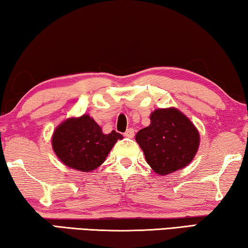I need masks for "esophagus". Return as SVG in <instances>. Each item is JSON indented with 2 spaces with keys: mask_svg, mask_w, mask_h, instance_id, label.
<instances>
[{
  "mask_svg": "<svg viewBox=\"0 0 248 248\" xmlns=\"http://www.w3.org/2000/svg\"><path fill=\"white\" fill-rule=\"evenodd\" d=\"M134 135H135V130L132 128L127 129V130H125V132H124V136H125V137H128V138H132V137H134Z\"/></svg>",
  "mask_w": 248,
  "mask_h": 248,
  "instance_id": "34e87169",
  "label": "esophagus"
}]
</instances>
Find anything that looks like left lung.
<instances>
[{"instance_id":"obj_1","label":"left lung","mask_w":248,"mask_h":248,"mask_svg":"<svg viewBox=\"0 0 248 248\" xmlns=\"http://www.w3.org/2000/svg\"><path fill=\"white\" fill-rule=\"evenodd\" d=\"M146 160L159 175L182 170L197 154L199 132L193 124L175 108L157 109L151 124L136 135Z\"/></svg>"}]
</instances>
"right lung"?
<instances>
[{"mask_svg":"<svg viewBox=\"0 0 248 248\" xmlns=\"http://www.w3.org/2000/svg\"><path fill=\"white\" fill-rule=\"evenodd\" d=\"M118 139H123V135L114 130L103 134L100 125L84 114L59 124L54 132L51 145L66 166L91 172L106 160Z\"/></svg>","mask_w":248,"mask_h":248,"instance_id":"1","label":"right lung"}]
</instances>
